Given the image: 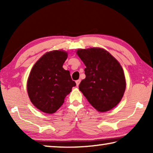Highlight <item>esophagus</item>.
<instances>
[{
	"label": "esophagus",
	"instance_id": "esophagus-1",
	"mask_svg": "<svg viewBox=\"0 0 153 153\" xmlns=\"http://www.w3.org/2000/svg\"><path fill=\"white\" fill-rule=\"evenodd\" d=\"M76 86H79V83H80V79L77 80V81H76Z\"/></svg>",
	"mask_w": 153,
	"mask_h": 153
}]
</instances>
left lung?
Wrapping results in <instances>:
<instances>
[{
    "mask_svg": "<svg viewBox=\"0 0 153 153\" xmlns=\"http://www.w3.org/2000/svg\"><path fill=\"white\" fill-rule=\"evenodd\" d=\"M77 55L86 65V78L79 89L93 107L105 112L115 107L126 90V79L120 63L100 48L80 49Z\"/></svg>",
    "mask_w": 153,
    "mask_h": 153,
    "instance_id": "1",
    "label": "left lung"
}]
</instances>
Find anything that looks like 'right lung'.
I'll return each mask as SVG.
<instances>
[{
  "label": "right lung",
  "mask_w": 153,
  "mask_h": 153,
  "mask_svg": "<svg viewBox=\"0 0 153 153\" xmlns=\"http://www.w3.org/2000/svg\"><path fill=\"white\" fill-rule=\"evenodd\" d=\"M67 53L53 51L44 55L32 67L27 90L32 104L46 113H54L63 104L65 98L76 86L63 65Z\"/></svg>",
  "instance_id": "right-lung-1"
}]
</instances>
